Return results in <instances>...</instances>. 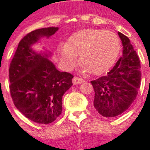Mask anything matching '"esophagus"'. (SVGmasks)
I'll return each mask as SVG.
<instances>
[{
	"label": "esophagus",
	"instance_id": "obj_1",
	"mask_svg": "<svg viewBox=\"0 0 150 150\" xmlns=\"http://www.w3.org/2000/svg\"><path fill=\"white\" fill-rule=\"evenodd\" d=\"M72 82L74 85H79V84H81V83L84 82V80L81 78L79 77H74L72 79Z\"/></svg>",
	"mask_w": 150,
	"mask_h": 150
}]
</instances>
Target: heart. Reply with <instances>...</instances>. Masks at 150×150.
<instances>
[{
  "label": "heart",
  "mask_w": 150,
  "mask_h": 150,
  "mask_svg": "<svg viewBox=\"0 0 150 150\" xmlns=\"http://www.w3.org/2000/svg\"><path fill=\"white\" fill-rule=\"evenodd\" d=\"M120 50L118 36L112 31L101 29H84L74 33L59 49L62 59L68 67L74 66L79 55L82 71L97 75L114 65Z\"/></svg>",
  "instance_id": "b5f03b06"
}]
</instances>
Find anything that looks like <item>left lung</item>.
<instances>
[{"label":"left lung","instance_id":"8db88e82","mask_svg":"<svg viewBox=\"0 0 150 150\" xmlns=\"http://www.w3.org/2000/svg\"><path fill=\"white\" fill-rule=\"evenodd\" d=\"M123 55L105 76L91 81L94 107L100 115L114 117L127 110L138 94L141 82L140 61L129 38L118 32Z\"/></svg>","mask_w":150,"mask_h":150}]
</instances>
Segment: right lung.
<instances>
[{"label":"right lung","mask_w":150,"mask_h":150,"mask_svg":"<svg viewBox=\"0 0 150 150\" xmlns=\"http://www.w3.org/2000/svg\"><path fill=\"white\" fill-rule=\"evenodd\" d=\"M58 29L47 27L27 33L19 42L9 69V88L15 107L40 124L52 123L62 114V96L72 85L71 74L59 71L48 55L31 49L40 37H50Z\"/></svg>","instance_id":"add662e5"}]
</instances>
